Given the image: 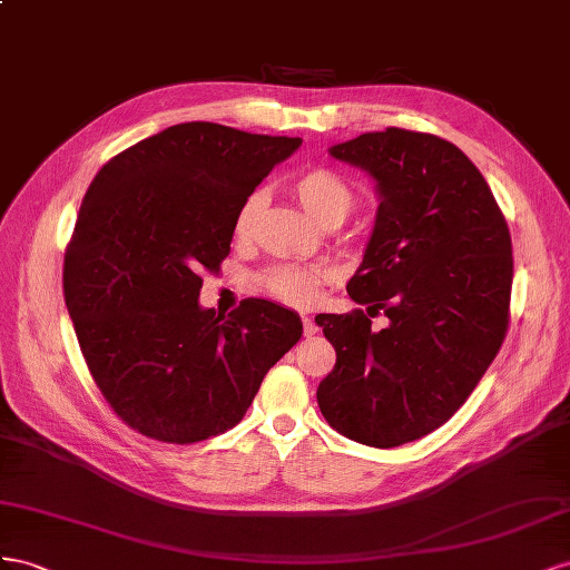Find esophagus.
<instances>
[{
    "label": "esophagus",
    "instance_id": "esophagus-1",
    "mask_svg": "<svg viewBox=\"0 0 570 570\" xmlns=\"http://www.w3.org/2000/svg\"><path fill=\"white\" fill-rule=\"evenodd\" d=\"M317 322H315V317H307V315H303V334L305 336H313V334H317Z\"/></svg>",
    "mask_w": 570,
    "mask_h": 570
}]
</instances>
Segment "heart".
<instances>
[{
  "label": "heart",
  "mask_w": 570,
  "mask_h": 570,
  "mask_svg": "<svg viewBox=\"0 0 570 570\" xmlns=\"http://www.w3.org/2000/svg\"><path fill=\"white\" fill-rule=\"evenodd\" d=\"M291 190L296 193L298 203L320 226L322 224H341L355 207V190L346 178H341L336 171L327 167H315L301 171L291 178ZM265 198L263 193L246 195L236 209L234 217V236L248 238L253 232L255 217L263 207ZM320 274L317 269L301 267V265H274L259 276V286H263L269 296L279 298L288 305H307L317 294Z\"/></svg>",
  "instance_id": "heart-1"
}]
</instances>
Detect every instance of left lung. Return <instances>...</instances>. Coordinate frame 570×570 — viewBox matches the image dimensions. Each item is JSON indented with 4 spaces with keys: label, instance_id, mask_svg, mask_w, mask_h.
Wrapping results in <instances>:
<instances>
[{
    "label": "left lung",
    "instance_id": "obj_1",
    "mask_svg": "<svg viewBox=\"0 0 570 570\" xmlns=\"http://www.w3.org/2000/svg\"><path fill=\"white\" fill-rule=\"evenodd\" d=\"M330 155L370 174L380 207L346 286L367 313L315 317L336 351L317 403L336 432L392 449L442 428L492 365L509 327L511 234L484 176L444 138L386 128ZM380 312L390 324L377 333Z\"/></svg>",
    "mask_w": 570,
    "mask_h": 570
}]
</instances>
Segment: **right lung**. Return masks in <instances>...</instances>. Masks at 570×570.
<instances>
[{
	"instance_id": "right-lung-1",
	"label": "right lung",
	"mask_w": 570,
	"mask_h": 570,
	"mask_svg": "<svg viewBox=\"0 0 570 570\" xmlns=\"http://www.w3.org/2000/svg\"><path fill=\"white\" fill-rule=\"evenodd\" d=\"M301 138L188 121L97 171L63 255V301L80 351L128 428L193 444L238 425L301 317L265 298L229 317L198 303L200 272L232 250L246 195Z\"/></svg>"
}]
</instances>
